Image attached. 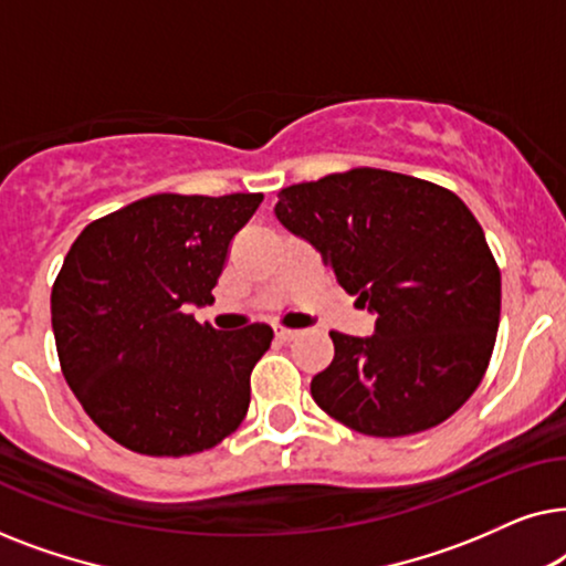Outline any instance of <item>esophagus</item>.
<instances>
[{
  "mask_svg": "<svg viewBox=\"0 0 566 566\" xmlns=\"http://www.w3.org/2000/svg\"><path fill=\"white\" fill-rule=\"evenodd\" d=\"M275 339H281V343H291L293 337H298V329H289L283 327V324H275Z\"/></svg>",
  "mask_w": 566,
  "mask_h": 566,
  "instance_id": "obj_1",
  "label": "esophagus"
}]
</instances>
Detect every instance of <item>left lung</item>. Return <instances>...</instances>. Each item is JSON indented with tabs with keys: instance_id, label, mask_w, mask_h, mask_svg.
<instances>
[{
	"instance_id": "left-lung-1",
	"label": "left lung",
	"mask_w": 566,
	"mask_h": 566,
	"mask_svg": "<svg viewBox=\"0 0 566 566\" xmlns=\"http://www.w3.org/2000/svg\"><path fill=\"white\" fill-rule=\"evenodd\" d=\"M275 216L378 316L374 337L329 332L335 358L312 378L316 405L374 438L459 412L490 366L502 296L467 203L420 177L355 167L283 188Z\"/></svg>"
}]
</instances>
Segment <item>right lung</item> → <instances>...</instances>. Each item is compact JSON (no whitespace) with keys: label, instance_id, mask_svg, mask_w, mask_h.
<instances>
[{"label":"right lung","instance_id":"right-lung-1","mask_svg":"<svg viewBox=\"0 0 566 566\" xmlns=\"http://www.w3.org/2000/svg\"><path fill=\"white\" fill-rule=\"evenodd\" d=\"M262 192H157L92 221L51 291L61 374L105 436L144 455H190L242 424L273 329L219 332L211 304L229 242Z\"/></svg>","mask_w":566,"mask_h":566}]
</instances>
